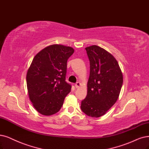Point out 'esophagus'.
<instances>
[{"label": "esophagus", "mask_w": 149, "mask_h": 149, "mask_svg": "<svg viewBox=\"0 0 149 149\" xmlns=\"http://www.w3.org/2000/svg\"><path fill=\"white\" fill-rule=\"evenodd\" d=\"M80 86V82H79V81L77 82V83L75 84V88H79Z\"/></svg>", "instance_id": "34e87169"}]
</instances>
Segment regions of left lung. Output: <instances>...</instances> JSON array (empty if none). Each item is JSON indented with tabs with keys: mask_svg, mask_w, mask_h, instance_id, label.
Listing matches in <instances>:
<instances>
[{
	"mask_svg": "<svg viewBox=\"0 0 149 149\" xmlns=\"http://www.w3.org/2000/svg\"><path fill=\"white\" fill-rule=\"evenodd\" d=\"M90 61L88 92L81 110L88 116L97 118L116 102L123 85V75L117 60L97 45L85 48Z\"/></svg>",
	"mask_w": 149,
	"mask_h": 149,
	"instance_id": "1",
	"label": "left lung"
}]
</instances>
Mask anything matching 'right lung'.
<instances>
[{
  "mask_svg": "<svg viewBox=\"0 0 149 149\" xmlns=\"http://www.w3.org/2000/svg\"><path fill=\"white\" fill-rule=\"evenodd\" d=\"M74 52L70 47L49 45L32 60L26 75L27 87L33 106L40 113L52 115L63 106L71 90L65 81L67 61Z\"/></svg>",
  "mask_w": 149,
  "mask_h": 149,
  "instance_id": "add662e5",
  "label": "right lung"
}]
</instances>
